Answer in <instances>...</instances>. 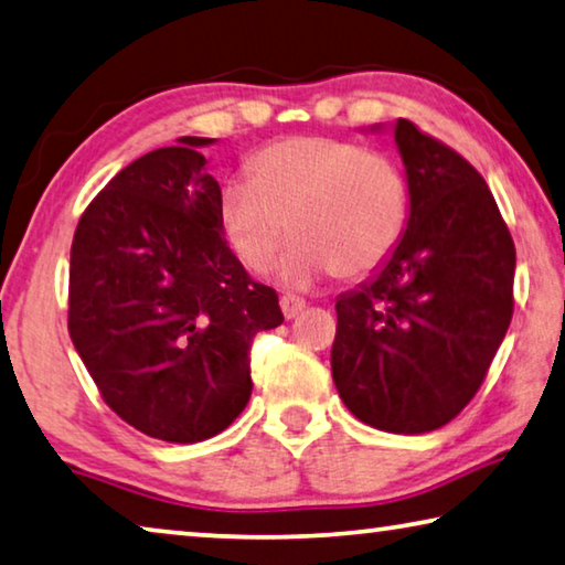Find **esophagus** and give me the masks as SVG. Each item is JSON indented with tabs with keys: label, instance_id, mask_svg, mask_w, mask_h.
Returning a JSON list of instances; mask_svg holds the SVG:
<instances>
[{
	"label": "esophagus",
	"instance_id": "34e87169",
	"mask_svg": "<svg viewBox=\"0 0 565 565\" xmlns=\"http://www.w3.org/2000/svg\"><path fill=\"white\" fill-rule=\"evenodd\" d=\"M279 307H281V315L286 319H294V317H299L303 309H307V301L299 299V297H281Z\"/></svg>",
	"mask_w": 565,
	"mask_h": 565
}]
</instances>
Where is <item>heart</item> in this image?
Listing matches in <instances>:
<instances>
[{
  "instance_id": "1",
  "label": "heart",
  "mask_w": 565,
  "mask_h": 565,
  "mask_svg": "<svg viewBox=\"0 0 565 565\" xmlns=\"http://www.w3.org/2000/svg\"><path fill=\"white\" fill-rule=\"evenodd\" d=\"M407 213V181L390 158L319 136L258 150L248 181H231L218 195L221 234L248 271L264 274L291 228L297 241L276 268L286 286L377 271L405 234Z\"/></svg>"
}]
</instances>
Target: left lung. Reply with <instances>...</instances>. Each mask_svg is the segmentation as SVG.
Returning <instances> with one entry per match:
<instances>
[{
    "instance_id": "obj_1",
    "label": "left lung",
    "mask_w": 565,
    "mask_h": 565,
    "mask_svg": "<svg viewBox=\"0 0 565 565\" xmlns=\"http://www.w3.org/2000/svg\"><path fill=\"white\" fill-rule=\"evenodd\" d=\"M392 136L409 191L407 226L387 262L337 297L331 377L362 423L423 435L476 397L503 344L515 246L468 160L405 118Z\"/></svg>"
}]
</instances>
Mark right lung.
<instances>
[{
	"instance_id": "1",
	"label": "right lung",
	"mask_w": 565,
	"mask_h": 565,
	"mask_svg": "<svg viewBox=\"0 0 565 565\" xmlns=\"http://www.w3.org/2000/svg\"><path fill=\"white\" fill-rule=\"evenodd\" d=\"M178 138L97 193L70 250V337L103 399L148 437L209 440L248 405L256 331L284 321L223 241L221 185Z\"/></svg>"
}]
</instances>
